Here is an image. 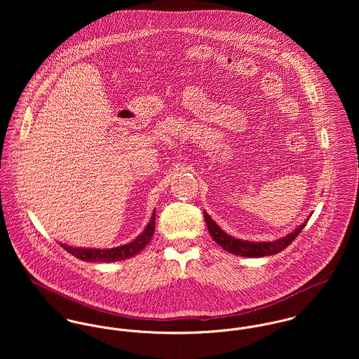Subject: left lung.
Segmentation results:
<instances>
[{
    "instance_id": "1",
    "label": "left lung",
    "mask_w": 359,
    "mask_h": 359,
    "mask_svg": "<svg viewBox=\"0 0 359 359\" xmlns=\"http://www.w3.org/2000/svg\"><path fill=\"white\" fill-rule=\"evenodd\" d=\"M203 214H205V224H207L208 232H210L211 238L215 241L217 245H219L224 250H226V252H229L235 256L252 257V258L272 256V255H276V253L285 250L297 238V235L303 231V228L307 224V221L303 222L292 233H289L285 238H280L278 241L249 242V241H241V239H236V238L228 235L212 221V218H210V215L205 211H203Z\"/></svg>"
}]
</instances>
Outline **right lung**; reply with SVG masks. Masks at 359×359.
<instances>
[{"label": "right lung", "mask_w": 359, "mask_h": 359, "mask_svg": "<svg viewBox=\"0 0 359 359\" xmlns=\"http://www.w3.org/2000/svg\"><path fill=\"white\" fill-rule=\"evenodd\" d=\"M154 219H156V217H154V211L152 218H151L149 224L147 225V228L144 229V232L138 238H135L133 242L118 246V248L86 249V248H72L65 243H60V246L70 255H73L83 261H88V262H116V261L127 259V258H131V257L138 255L140 252H142L147 248V245L151 242L154 233V224H156Z\"/></svg>", "instance_id": "obj_1"}]
</instances>
